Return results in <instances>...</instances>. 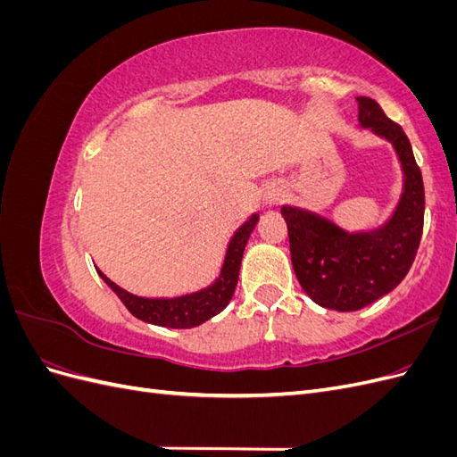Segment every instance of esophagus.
Listing matches in <instances>:
<instances>
[{"mask_svg":"<svg viewBox=\"0 0 457 457\" xmlns=\"http://www.w3.org/2000/svg\"><path fill=\"white\" fill-rule=\"evenodd\" d=\"M284 196H286L284 188H282L280 185H276V183L269 185V187L265 188V192H262V200H265V204H267V205H276V204H280V202L284 200Z\"/></svg>","mask_w":457,"mask_h":457,"instance_id":"esophagus-1","label":"esophagus"}]
</instances>
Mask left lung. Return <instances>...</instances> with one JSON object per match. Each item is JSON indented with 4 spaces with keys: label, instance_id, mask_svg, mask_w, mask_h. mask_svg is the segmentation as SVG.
Listing matches in <instances>:
<instances>
[{
    "label": "left lung",
    "instance_id": "1",
    "mask_svg": "<svg viewBox=\"0 0 457 457\" xmlns=\"http://www.w3.org/2000/svg\"><path fill=\"white\" fill-rule=\"evenodd\" d=\"M362 128L393 143L404 190L393 217L376 230L345 232L331 220L282 205L297 280L318 305L349 312L371 305L404 280L423 232L425 190L420 165L403 128L370 96H356Z\"/></svg>",
    "mask_w": 457,
    "mask_h": 457
}]
</instances>
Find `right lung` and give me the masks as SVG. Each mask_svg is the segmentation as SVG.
Instances as JSON below:
<instances>
[{
    "mask_svg": "<svg viewBox=\"0 0 457 457\" xmlns=\"http://www.w3.org/2000/svg\"><path fill=\"white\" fill-rule=\"evenodd\" d=\"M259 220V215L253 213L245 223L234 232V237L227 247V257L220 269L219 278L196 294H188L173 299H148V297H137L126 289H121L118 284H114L110 278L99 272L101 278L112 287V292L121 299L128 311L139 318L143 322L163 326V328H195L210 320L212 316L223 311L228 301L232 299L234 289H237L240 262L245 250L247 238H250L252 230L255 228Z\"/></svg>",
    "mask_w": 457,
    "mask_h": 457,
    "instance_id": "1",
    "label": "right lung"
}]
</instances>
